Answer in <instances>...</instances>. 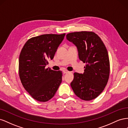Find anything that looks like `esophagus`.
I'll use <instances>...</instances> for the list:
<instances>
[{
  "label": "esophagus",
  "instance_id": "1",
  "mask_svg": "<svg viewBox=\"0 0 128 128\" xmlns=\"http://www.w3.org/2000/svg\"><path fill=\"white\" fill-rule=\"evenodd\" d=\"M62 72H63L64 73V74H65V73H68V72H69V71H68V70H65V69H64V70H63Z\"/></svg>",
  "mask_w": 128,
  "mask_h": 128
}]
</instances>
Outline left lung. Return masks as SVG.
<instances>
[{
    "mask_svg": "<svg viewBox=\"0 0 128 128\" xmlns=\"http://www.w3.org/2000/svg\"><path fill=\"white\" fill-rule=\"evenodd\" d=\"M66 38L77 46L80 59L86 64L83 74H74L70 86L78 97L90 101L100 94L109 79L110 63L107 50L101 38L94 32H71Z\"/></svg>",
    "mask_w": 128,
    "mask_h": 128,
    "instance_id": "obj_1",
    "label": "left lung"
}]
</instances>
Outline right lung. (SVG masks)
Listing matches in <instances>:
<instances>
[{"mask_svg":"<svg viewBox=\"0 0 128 128\" xmlns=\"http://www.w3.org/2000/svg\"><path fill=\"white\" fill-rule=\"evenodd\" d=\"M65 34H45L30 38L23 47L18 63L22 86L34 99L46 102L54 96L62 82V73L45 68L53 59Z\"/></svg>","mask_w":128,"mask_h":128,"instance_id":"1","label":"right lung"}]
</instances>
